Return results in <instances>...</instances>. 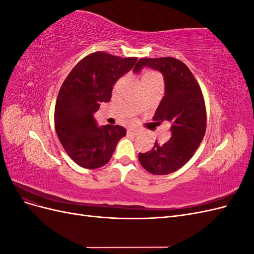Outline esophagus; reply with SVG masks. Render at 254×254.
<instances>
[{"mask_svg":"<svg viewBox=\"0 0 254 254\" xmlns=\"http://www.w3.org/2000/svg\"><path fill=\"white\" fill-rule=\"evenodd\" d=\"M127 132L128 133H132L133 135H137V134L140 133V130L139 129H135V128H129L127 130Z\"/></svg>","mask_w":254,"mask_h":254,"instance_id":"obj_1","label":"esophagus"}]
</instances>
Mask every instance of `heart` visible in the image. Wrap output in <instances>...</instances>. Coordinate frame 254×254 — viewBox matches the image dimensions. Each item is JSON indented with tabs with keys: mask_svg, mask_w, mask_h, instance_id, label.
<instances>
[{
	"mask_svg": "<svg viewBox=\"0 0 254 254\" xmlns=\"http://www.w3.org/2000/svg\"><path fill=\"white\" fill-rule=\"evenodd\" d=\"M156 75H158V74H157V73H155V72H151V71L145 72V73L143 74V76H142V79H144V78H148V77H152V76H156Z\"/></svg>",
	"mask_w": 254,
	"mask_h": 254,
	"instance_id": "heart-1",
	"label": "heart"
}]
</instances>
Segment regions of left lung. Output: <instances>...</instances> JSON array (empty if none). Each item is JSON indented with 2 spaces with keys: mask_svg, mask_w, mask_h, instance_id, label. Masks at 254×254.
<instances>
[{
  "mask_svg": "<svg viewBox=\"0 0 254 254\" xmlns=\"http://www.w3.org/2000/svg\"><path fill=\"white\" fill-rule=\"evenodd\" d=\"M148 66L162 73L165 95L153 115V121L170 122L172 136L163 145L156 141L151 150L139 153V161L152 175L178 171L193 157L206 129V112L200 87L190 68L173 57L142 58L135 64L137 74Z\"/></svg>",
  "mask_w": 254,
  "mask_h": 254,
  "instance_id": "1",
  "label": "left lung"
}]
</instances>
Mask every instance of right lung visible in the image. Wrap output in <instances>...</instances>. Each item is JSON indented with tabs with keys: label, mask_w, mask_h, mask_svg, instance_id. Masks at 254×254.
<instances>
[{
	"label": "right lung",
	"mask_w": 254,
	"mask_h": 254,
	"mask_svg": "<svg viewBox=\"0 0 254 254\" xmlns=\"http://www.w3.org/2000/svg\"><path fill=\"white\" fill-rule=\"evenodd\" d=\"M136 60L92 53L73 67L61 86L55 129L65 152L79 166L89 170L104 166L126 135V129L120 125L98 127L93 114L101 103L110 101L114 83L131 70Z\"/></svg>",
	"instance_id": "obj_1"
}]
</instances>
